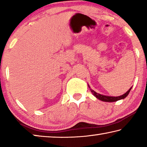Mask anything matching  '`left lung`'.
I'll list each match as a JSON object with an SVG mask.
<instances>
[{"label": "left lung", "instance_id": "obj_1", "mask_svg": "<svg viewBox=\"0 0 147 147\" xmlns=\"http://www.w3.org/2000/svg\"><path fill=\"white\" fill-rule=\"evenodd\" d=\"M89 86V88H90V87ZM131 88L129 89V90L126 92V93H124V94L121 96H105V95H102V94H98L95 92L94 91H93V89H90L91 92L92 93H93V95L95 96V97L97 98L99 100H100L102 101H104V102H115V101H117L119 100H121V99H123L124 98H126V96H128V94L130 93V91L131 90Z\"/></svg>", "mask_w": 147, "mask_h": 147}]
</instances>
